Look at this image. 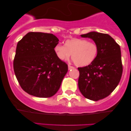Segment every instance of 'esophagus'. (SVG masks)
Here are the masks:
<instances>
[{
    "mask_svg": "<svg viewBox=\"0 0 131 131\" xmlns=\"http://www.w3.org/2000/svg\"><path fill=\"white\" fill-rule=\"evenodd\" d=\"M68 67H69V70H71V69H74V67H73V66H71L70 65H68Z\"/></svg>",
    "mask_w": 131,
    "mask_h": 131,
    "instance_id": "1",
    "label": "esophagus"
}]
</instances>
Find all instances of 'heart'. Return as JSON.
Wrapping results in <instances>:
<instances>
[{
    "label": "heart",
    "instance_id": "heart-1",
    "mask_svg": "<svg viewBox=\"0 0 131 131\" xmlns=\"http://www.w3.org/2000/svg\"><path fill=\"white\" fill-rule=\"evenodd\" d=\"M54 51L60 60H67L71 55L76 66L85 67L95 60L99 52V48L94 42H89L84 39L73 38L66 40L64 46L57 45Z\"/></svg>",
    "mask_w": 131,
    "mask_h": 131
}]
</instances>
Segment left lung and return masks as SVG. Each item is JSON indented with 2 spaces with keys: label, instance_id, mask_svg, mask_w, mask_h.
Wrapping results in <instances>:
<instances>
[{
  "label": "left lung",
  "instance_id": "8db88e82",
  "mask_svg": "<svg viewBox=\"0 0 131 131\" xmlns=\"http://www.w3.org/2000/svg\"><path fill=\"white\" fill-rule=\"evenodd\" d=\"M82 37L92 39L99 52L90 65L79 67V89L86 98L98 101L108 96L121 80L123 72L120 46L107 34L92 31Z\"/></svg>",
  "mask_w": 131,
  "mask_h": 131
}]
</instances>
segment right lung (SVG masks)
<instances>
[{
	"label": "right lung",
	"instance_id": "1",
	"mask_svg": "<svg viewBox=\"0 0 131 131\" xmlns=\"http://www.w3.org/2000/svg\"><path fill=\"white\" fill-rule=\"evenodd\" d=\"M58 39L51 33L29 32L18 42L14 70L25 92L40 98L56 94L68 71V66L57 57Z\"/></svg>",
	"mask_w": 131,
	"mask_h": 131
}]
</instances>
